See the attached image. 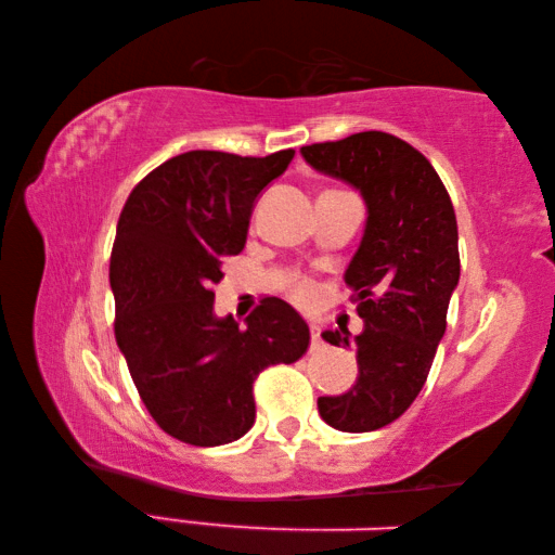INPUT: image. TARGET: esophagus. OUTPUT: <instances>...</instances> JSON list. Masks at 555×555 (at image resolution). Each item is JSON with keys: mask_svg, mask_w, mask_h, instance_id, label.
Returning <instances> with one entry per match:
<instances>
[{"mask_svg": "<svg viewBox=\"0 0 555 555\" xmlns=\"http://www.w3.org/2000/svg\"><path fill=\"white\" fill-rule=\"evenodd\" d=\"M323 340H321V327L311 325V350H321Z\"/></svg>", "mask_w": 555, "mask_h": 555, "instance_id": "34e87169", "label": "esophagus"}]
</instances>
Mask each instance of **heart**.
I'll return each mask as SVG.
<instances>
[{
  "mask_svg": "<svg viewBox=\"0 0 555 555\" xmlns=\"http://www.w3.org/2000/svg\"><path fill=\"white\" fill-rule=\"evenodd\" d=\"M291 296L300 300V304H306L313 296V284L308 279H294L291 281Z\"/></svg>",
  "mask_w": 555,
  "mask_h": 555,
  "instance_id": "b5f03b06",
  "label": "heart"
}]
</instances>
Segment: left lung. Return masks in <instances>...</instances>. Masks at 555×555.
<instances>
[{"label":"left lung","mask_w":555,"mask_h":555,"mask_svg":"<svg viewBox=\"0 0 555 555\" xmlns=\"http://www.w3.org/2000/svg\"><path fill=\"white\" fill-rule=\"evenodd\" d=\"M300 154L367 203V228L345 271L364 321L354 337L360 377L347 393L318 399L327 426L367 434L397 421L426 384L460 279L455 210L428 158L387 131H360ZM323 340L350 347L340 331H325Z\"/></svg>","instance_id":"left-lung-1"}]
</instances>
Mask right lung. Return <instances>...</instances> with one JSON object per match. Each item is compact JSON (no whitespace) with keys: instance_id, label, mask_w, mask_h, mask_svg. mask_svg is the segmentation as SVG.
<instances>
[{"instance_id":"obj_1","label":"right lung","mask_w":555,"mask_h":555,"mask_svg":"<svg viewBox=\"0 0 555 555\" xmlns=\"http://www.w3.org/2000/svg\"><path fill=\"white\" fill-rule=\"evenodd\" d=\"M294 154H178L121 208L109 257L115 337L146 411L183 443L242 438L255 426L259 372L300 360L311 343L304 318L274 296L247 327L212 313L222 259L240 255L257 195Z\"/></svg>"}]
</instances>
